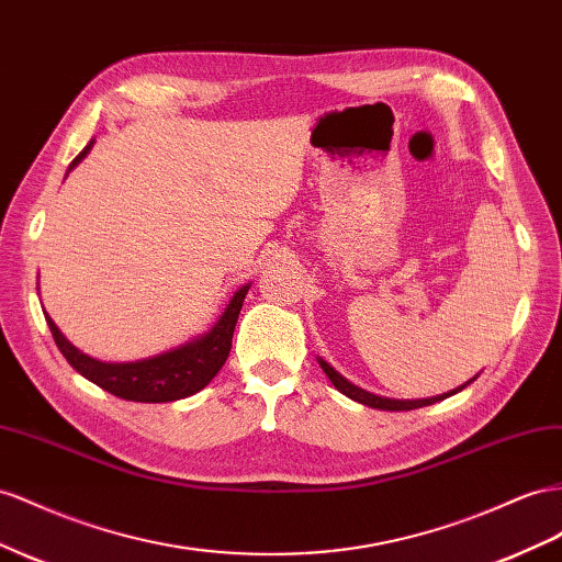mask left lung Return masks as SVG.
<instances>
[{
  "label": "left lung",
  "mask_w": 562,
  "mask_h": 562,
  "mask_svg": "<svg viewBox=\"0 0 562 562\" xmlns=\"http://www.w3.org/2000/svg\"><path fill=\"white\" fill-rule=\"evenodd\" d=\"M318 363H322V369H324V373L330 378V383L336 385L342 394H347V397L350 400H355V402H359V404H363V406H371V408H381V412H412V408H420V406H430V404H435V402H442L445 397H451V394H457L459 390H463L465 385H470L475 381H468L465 385H461L459 390H451V392H447V394H439V397H430V400H414V402H402V400H385V397H375V394H371V392H367V390H361V387H357V385H352V383H347L345 378L333 369V367H328V363L324 361V359H318Z\"/></svg>",
  "instance_id": "obj_1"
}]
</instances>
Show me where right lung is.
Listing matches in <instances>:
<instances>
[{
    "label": "right lung",
    "mask_w": 562,
    "mask_h": 562,
    "mask_svg": "<svg viewBox=\"0 0 562 562\" xmlns=\"http://www.w3.org/2000/svg\"><path fill=\"white\" fill-rule=\"evenodd\" d=\"M92 144L94 139L80 150V156L70 162V170L89 154ZM246 293H248V285L240 288V291L232 297L229 307H226L224 314L220 316V322L199 340H191L184 347H177L172 352H165L154 359H144L134 363H103L82 355L64 338V333L56 328L52 316L49 314L44 316H47L49 330L60 355H64L70 367L78 373H82L87 381H92L94 385L115 394L120 400L160 404V402L184 400L189 394L203 390L212 378L217 375V371L224 367L226 357H229L234 328L238 322L240 307H244Z\"/></svg>",
    "instance_id": "right-lung-1"
}]
</instances>
